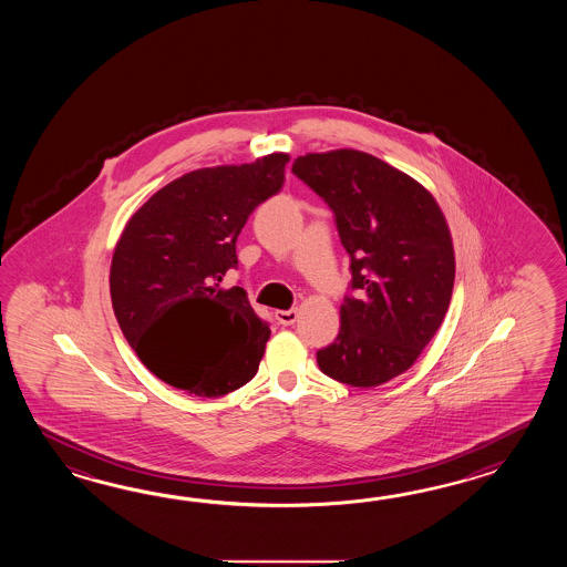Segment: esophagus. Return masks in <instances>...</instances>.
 <instances>
[{
  "instance_id": "obj_1",
  "label": "esophagus",
  "mask_w": 567,
  "mask_h": 567,
  "mask_svg": "<svg viewBox=\"0 0 567 567\" xmlns=\"http://www.w3.org/2000/svg\"><path fill=\"white\" fill-rule=\"evenodd\" d=\"M276 320H278L279 324L291 326L296 320H298V310H278L276 312Z\"/></svg>"
}]
</instances>
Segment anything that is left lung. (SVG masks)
<instances>
[{
    "instance_id": "8db88e82",
    "label": "left lung",
    "mask_w": 567,
    "mask_h": 567,
    "mask_svg": "<svg viewBox=\"0 0 567 567\" xmlns=\"http://www.w3.org/2000/svg\"><path fill=\"white\" fill-rule=\"evenodd\" d=\"M324 200L350 257L340 332L316 352L322 373L377 386L405 373L442 324L454 288V247L434 196L383 159L337 150L293 159Z\"/></svg>"
}]
</instances>
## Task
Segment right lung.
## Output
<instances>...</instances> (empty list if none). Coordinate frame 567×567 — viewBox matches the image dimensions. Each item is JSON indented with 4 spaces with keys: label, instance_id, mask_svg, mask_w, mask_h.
I'll return each mask as SVG.
<instances>
[{
    "label": "right lung",
    "instance_id": "obj_1",
    "mask_svg": "<svg viewBox=\"0 0 567 567\" xmlns=\"http://www.w3.org/2000/svg\"><path fill=\"white\" fill-rule=\"evenodd\" d=\"M288 154L194 169L157 190L125 225L111 261V301L123 337L164 383L220 398L249 383L269 340L245 289L220 288L237 269V237L284 186ZM194 305L186 321L175 313Z\"/></svg>",
    "mask_w": 567,
    "mask_h": 567
}]
</instances>
